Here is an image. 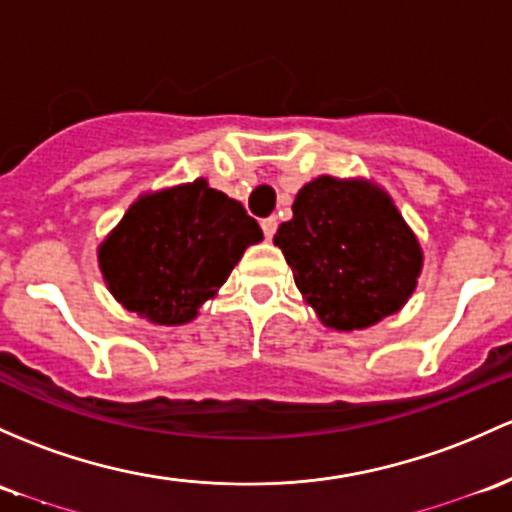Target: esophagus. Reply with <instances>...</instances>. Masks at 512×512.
Returning a JSON list of instances; mask_svg holds the SVG:
<instances>
[{
  "instance_id": "34e87169",
  "label": "esophagus",
  "mask_w": 512,
  "mask_h": 512,
  "mask_svg": "<svg viewBox=\"0 0 512 512\" xmlns=\"http://www.w3.org/2000/svg\"><path fill=\"white\" fill-rule=\"evenodd\" d=\"M260 225H262V233H265L267 240L277 233V218H274V215H270V218H262Z\"/></svg>"
}]
</instances>
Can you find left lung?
Instances as JSON below:
<instances>
[{
	"label": "left lung",
	"instance_id": "1",
	"mask_svg": "<svg viewBox=\"0 0 512 512\" xmlns=\"http://www.w3.org/2000/svg\"><path fill=\"white\" fill-rule=\"evenodd\" d=\"M292 211L274 245L321 324L368 328L407 304L422 272V247L383 188L319 176L297 193Z\"/></svg>",
	"mask_w": 512,
	"mask_h": 512
}]
</instances>
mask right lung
<instances>
[{
    "mask_svg": "<svg viewBox=\"0 0 512 512\" xmlns=\"http://www.w3.org/2000/svg\"><path fill=\"white\" fill-rule=\"evenodd\" d=\"M262 240L242 203L206 179L144 193L98 247L100 272L127 311L159 326L196 319L242 252Z\"/></svg>",
    "mask_w": 512,
    "mask_h": 512,
    "instance_id": "add662e5",
    "label": "right lung"
}]
</instances>
